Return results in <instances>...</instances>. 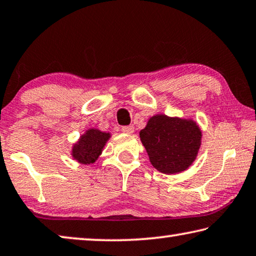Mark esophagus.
<instances>
[{
  "mask_svg": "<svg viewBox=\"0 0 256 256\" xmlns=\"http://www.w3.org/2000/svg\"><path fill=\"white\" fill-rule=\"evenodd\" d=\"M122 132L132 134L134 132V126L133 125H128V126H122Z\"/></svg>",
  "mask_w": 256,
  "mask_h": 256,
  "instance_id": "obj_1",
  "label": "esophagus"
}]
</instances>
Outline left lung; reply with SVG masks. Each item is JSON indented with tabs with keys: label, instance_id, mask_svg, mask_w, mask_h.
I'll list each match as a JSON object with an SVG mask.
<instances>
[{
	"label": "left lung",
	"instance_id": "left-lung-1",
	"mask_svg": "<svg viewBox=\"0 0 256 256\" xmlns=\"http://www.w3.org/2000/svg\"><path fill=\"white\" fill-rule=\"evenodd\" d=\"M140 138L152 166L164 174L185 170L196 157L201 131L193 120L157 115L141 130Z\"/></svg>",
	"mask_w": 256,
	"mask_h": 256
}]
</instances>
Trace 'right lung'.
<instances>
[{
  "label": "right lung",
  "instance_id": "right-lung-1",
  "mask_svg": "<svg viewBox=\"0 0 256 256\" xmlns=\"http://www.w3.org/2000/svg\"><path fill=\"white\" fill-rule=\"evenodd\" d=\"M110 136V133H102L94 128L89 130L73 146L72 156L81 164L94 162Z\"/></svg>",
  "mask_w": 256,
  "mask_h": 256
}]
</instances>
